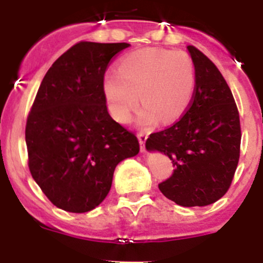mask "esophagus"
I'll list each match as a JSON object with an SVG mask.
<instances>
[{
  "mask_svg": "<svg viewBox=\"0 0 263 263\" xmlns=\"http://www.w3.org/2000/svg\"><path fill=\"white\" fill-rule=\"evenodd\" d=\"M137 137H139L140 146H141V151H142V153H145V151H146V148H145V142H146L147 135L145 134V132H140V134L137 135Z\"/></svg>",
  "mask_w": 263,
  "mask_h": 263,
  "instance_id": "obj_1",
  "label": "esophagus"
}]
</instances>
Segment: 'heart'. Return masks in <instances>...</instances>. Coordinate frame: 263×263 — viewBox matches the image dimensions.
<instances>
[{"instance_id":"1","label":"heart","mask_w":263,"mask_h":263,"mask_svg":"<svg viewBox=\"0 0 263 263\" xmlns=\"http://www.w3.org/2000/svg\"><path fill=\"white\" fill-rule=\"evenodd\" d=\"M196 86L195 65L182 50L144 48L124 55L118 72L105 73L103 91L110 113L128 122L140 102L141 127L174 123L187 112Z\"/></svg>"}]
</instances>
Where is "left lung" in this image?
Wrapping results in <instances>:
<instances>
[{
    "instance_id": "obj_1",
    "label": "left lung",
    "mask_w": 263,
    "mask_h": 263,
    "mask_svg": "<svg viewBox=\"0 0 263 263\" xmlns=\"http://www.w3.org/2000/svg\"><path fill=\"white\" fill-rule=\"evenodd\" d=\"M187 49L196 72L192 103L177 123L151 134L145 146L173 163L172 177L159 184L161 193L177 205L192 208L211 205L229 190L242 135L227 81L202 52L193 46Z\"/></svg>"
}]
</instances>
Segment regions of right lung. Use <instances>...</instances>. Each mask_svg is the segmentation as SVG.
I'll use <instances>...</instances> for the list:
<instances>
[{"label": "right lung", "mask_w": 263, "mask_h": 263, "mask_svg": "<svg viewBox=\"0 0 263 263\" xmlns=\"http://www.w3.org/2000/svg\"><path fill=\"white\" fill-rule=\"evenodd\" d=\"M127 47H71L47 71L26 121L31 177L53 205L68 213L99 206L116 166L140 151L137 137L110 117L103 91L108 63Z\"/></svg>", "instance_id": "add662e5"}]
</instances>
